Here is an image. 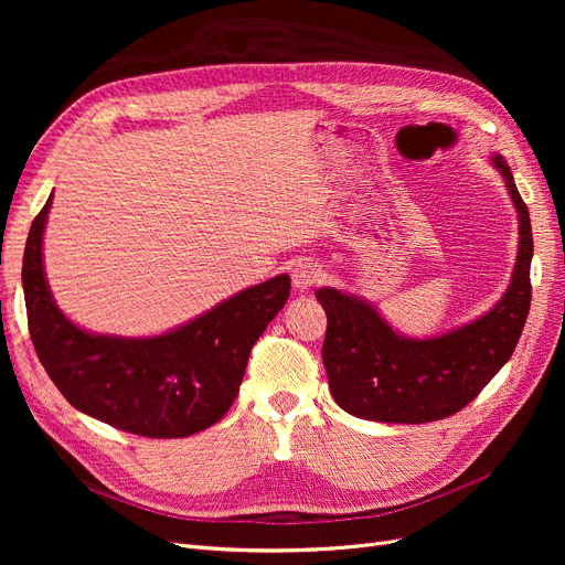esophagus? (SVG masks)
Returning a JSON list of instances; mask_svg holds the SVG:
<instances>
[{
  "instance_id": "obj_1",
  "label": "esophagus",
  "mask_w": 565,
  "mask_h": 565,
  "mask_svg": "<svg viewBox=\"0 0 565 565\" xmlns=\"http://www.w3.org/2000/svg\"><path fill=\"white\" fill-rule=\"evenodd\" d=\"M292 286L298 290H309L311 286H316L322 277V267L313 260H298L292 267Z\"/></svg>"
}]
</instances>
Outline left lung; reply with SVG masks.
Returning <instances> with one entry per match:
<instances>
[{"mask_svg": "<svg viewBox=\"0 0 565 565\" xmlns=\"http://www.w3.org/2000/svg\"><path fill=\"white\" fill-rule=\"evenodd\" d=\"M492 164L507 181L518 211L520 247L511 284L486 316L449 334L407 339L354 295L337 288L316 290V300L328 313L322 364L330 392L354 417L382 424L451 417L511 360L531 307L533 237L511 167L501 156H494Z\"/></svg>", "mask_w": 565, "mask_h": 565, "instance_id": "1", "label": "left lung"}]
</instances>
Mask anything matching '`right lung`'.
Masks as SVG:
<instances>
[{"label":"right lung","mask_w":565,"mask_h":565,"mask_svg":"<svg viewBox=\"0 0 565 565\" xmlns=\"http://www.w3.org/2000/svg\"><path fill=\"white\" fill-rule=\"evenodd\" d=\"M52 194L29 228L22 288L29 334L56 390L79 412L141 437H188L233 405L258 337L286 305L290 277L241 290L160 337L124 339L79 330L52 300L43 231Z\"/></svg>","instance_id":"add662e5"}]
</instances>
